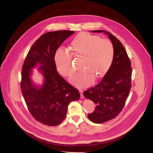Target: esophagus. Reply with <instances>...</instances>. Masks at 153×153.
<instances>
[{"label": "esophagus", "mask_w": 153, "mask_h": 153, "mask_svg": "<svg viewBox=\"0 0 153 153\" xmlns=\"http://www.w3.org/2000/svg\"><path fill=\"white\" fill-rule=\"evenodd\" d=\"M79 93H80V94H81V98L83 99V98H84V95H83V91L81 90V89H79Z\"/></svg>", "instance_id": "34e87169"}]
</instances>
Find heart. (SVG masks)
I'll use <instances>...</instances> for the list:
<instances>
[{"label":"heart","instance_id":"1","mask_svg":"<svg viewBox=\"0 0 153 153\" xmlns=\"http://www.w3.org/2000/svg\"><path fill=\"white\" fill-rule=\"evenodd\" d=\"M70 48L74 56L82 58L81 68L84 69L70 79L76 87H88L94 82L95 77L103 78L109 71L114 55V46L109 40L83 32L73 39ZM54 61L58 72L62 76L69 77L73 74L72 56L65 49L59 48L56 50Z\"/></svg>","mask_w":153,"mask_h":153}]
</instances>
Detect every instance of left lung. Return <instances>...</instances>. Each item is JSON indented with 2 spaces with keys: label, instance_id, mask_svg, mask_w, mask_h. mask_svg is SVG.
Masks as SVG:
<instances>
[{
  "label": "left lung",
  "instance_id": "left-lung-1",
  "mask_svg": "<svg viewBox=\"0 0 153 153\" xmlns=\"http://www.w3.org/2000/svg\"><path fill=\"white\" fill-rule=\"evenodd\" d=\"M107 34L114 49L112 64L101 81L84 91V95L96 104L88 117L94 123L101 124L115 118L124 107L131 87V61L121 42L103 30H92Z\"/></svg>",
  "mask_w": 153,
  "mask_h": 153
}]
</instances>
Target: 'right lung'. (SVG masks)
Here are the masks:
<instances>
[{
	"instance_id": "right-lung-1",
	"label": "right lung",
	"mask_w": 153,
	"mask_h": 153,
	"mask_svg": "<svg viewBox=\"0 0 153 153\" xmlns=\"http://www.w3.org/2000/svg\"><path fill=\"white\" fill-rule=\"evenodd\" d=\"M72 30L49 32L41 36L30 48L22 66L21 88L29 111L39 123L56 126L66 118L68 106L80 98L78 90L58 74L54 61L55 52ZM39 70L44 78L43 85L36 86L31 81L32 68Z\"/></svg>"
}]
</instances>
